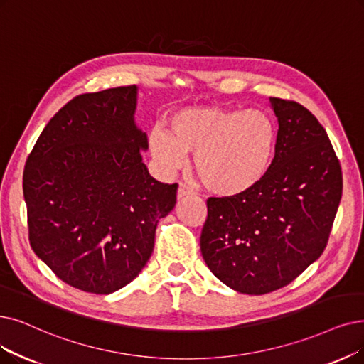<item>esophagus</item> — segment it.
Listing matches in <instances>:
<instances>
[{"mask_svg": "<svg viewBox=\"0 0 364 364\" xmlns=\"http://www.w3.org/2000/svg\"><path fill=\"white\" fill-rule=\"evenodd\" d=\"M193 194H196V193H194V190H193V188H190V186L185 185V183H179V190H178V198H183V197H186V196H193Z\"/></svg>", "mask_w": 364, "mask_h": 364, "instance_id": "esophagus-1", "label": "esophagus"}]
</instances>
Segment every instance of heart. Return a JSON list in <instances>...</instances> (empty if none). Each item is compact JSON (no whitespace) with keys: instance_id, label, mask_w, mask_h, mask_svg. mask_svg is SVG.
<instances>
[{"instance_id":"1","label":"heart","mask_w":364,"mask_h":364,"mask_svg":"<svg viewBox=\"0 0 364 364\" xmlns=\"http://www.w3.org/2000/svg\"><path fill=\"white\" fill-rule=\"evenodd\" d=\"M168 132L155 128L149 136L152 156L163 168H181L188 154L209 191L223 197L248 194L273 166L278 128L263 110L193 106L168 119Z\"/></svg>"}]
</instances>
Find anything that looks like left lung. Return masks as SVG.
<instances>
[{"label":"left lung","mask_w":364,"mask_h":364,"mask_svg":"<svg viewBox=\"0 0 364 364\" xmlns=\"http://www.w3.org/2000/svg\"><path fill=\"white\" fill-rule=\"evenodd\" d=\"M278 144L267 178L239 197H210L200 250L227 287L261 296L323 254L342 197V170L324 127L296 101L270 97Z\"/></svg>","instance_id":"1"}]
</instances>
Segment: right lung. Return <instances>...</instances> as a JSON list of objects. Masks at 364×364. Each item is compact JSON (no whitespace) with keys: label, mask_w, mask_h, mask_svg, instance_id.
Here are the masks:
<instances>
[{"label":"right lung","mask_w":364,"mask_h":364,"mask_svg":"<svg viewBox=\"0 0 364 364\" xmlns=\"http://www.w3.org/2000/svg\"><path fill=\"white\" fill-rule=\"evenodd\" d=\"M137 86L82 94L58 112L26 159L30 243L65 284L110 294L154 251L155 230L176 205L178 183L154 179L136 125Z\"/></svg>","instance_id":"right-lung-1"}]
</instances>
